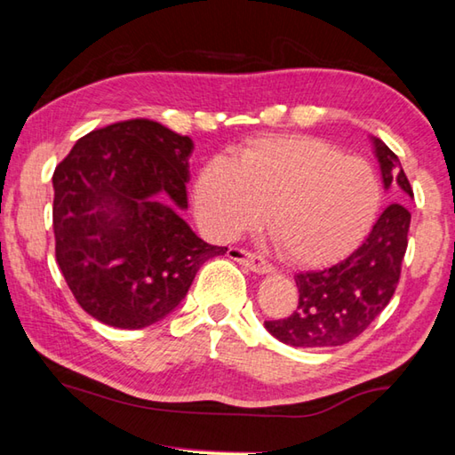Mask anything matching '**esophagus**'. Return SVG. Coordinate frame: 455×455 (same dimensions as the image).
Here are the masks:
<instances>
[{
	"label": "esophagus",
	"mask_w": 455,
	"mask_h": 455,
	"mask_svg": "<svg viewBox=\"0 0 455 455\" xmlns=\"http://www.w3.org/2000/svg\"><path fill=\"white\" fill-rule=\"evenodd\" d=\"M228 257L236 260V263L244 265L246 268H251L252 273H259V275H268L273 273L275 268L271 263H267L265 259H260L259 255H255V252H249L244 249H230L228 251Z\"/></svg>",
	"instance_id": "esophagus-1"
}]
</instances>
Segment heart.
<instances>
[{"label": "heart", "mask_w": 455, "mask_h": 455, "mask_svg": "<svg viewBox=\"0 0 455 455\" xmlns=\"http://www.w3.org/2000/svg\"><path fill=\"white\" fill-rule=\"evenodd\" d=\"M381 180L365 158L345 156L313 136H267L233 160L211 158L195 180V209L212 236L235 238L265 217L284 259L317 267L367 236L379 212Z\"/></svg>", "instance_id": "b5f03b06"}]
</instances>
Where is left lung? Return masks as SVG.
<instances>
[{"instance_id": "8db88e82", "label": "left lung", "mask_w": 455, "mask_h": 455, "mask_svg": "<svg viewBox=\"0 0 455 455\" xmlns=\"http://www.w3.org/2000/svg\"><path fill=\"white\" fill-rule=\"evenodd\" d=\"M389 204L347 259L321 271L299 273V305L291 317L265 321L268 333L291 347H337L359 337L394 297L402 275L411 214L402 203L413 198L402 163L379 138H371Z\"/></svg>"}]
</instances>
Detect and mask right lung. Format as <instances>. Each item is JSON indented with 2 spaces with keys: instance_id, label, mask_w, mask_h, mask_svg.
Returning <instances> with one entry per match:
<instances>
[{
  "instance_id": "add662e5",
  "label": "right lung",
  "mask_w": 455,
  "mask_h": 455,
  "mask_svg": "<svg viewBox=\"0 0 455 455\" xmlns=\"http://www.w3.org/2000/svg\"><path fill=\"white\" fill-rule=\"evenodd\" d=\"M195 144L154 120L94 130L53 172L56 260L76 301L100 323L142 329L187 297L206 260L227 246L198 238L188 209Z\"/></svg>"
}]
</instances>
